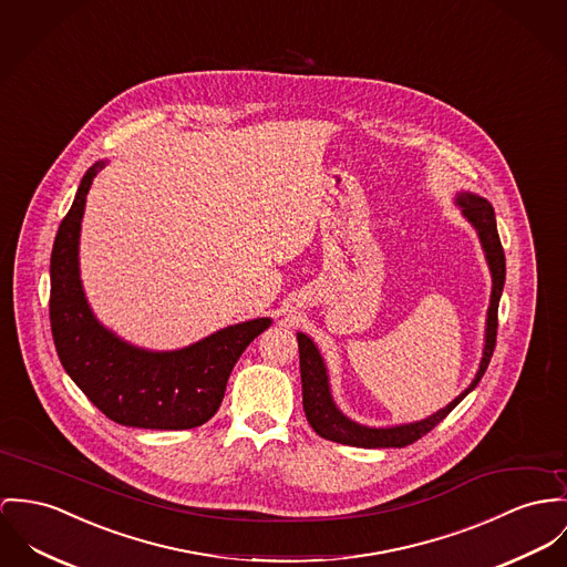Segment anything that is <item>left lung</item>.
I'll use <instances>...</instances> for the list:
<instances>
[{
	"mask_svg": "<svg viewBox=\"0 0 567 567\" xmlns=\"http://www.w3.org/2000/svg\"><path fill=\"white\" fill-rule=\"evenodd\" d=\"M460 205L464 209V216L473 221V226L480 233L481 244L485 250V259L489 262L492 271V300H489V310H487V330H485V348H483V360H481L477 378L473 384L462 392L455 401H451L444 410L436 412L434 416L410 423V425H399V427H389V430H369L358 423H351L346 419L337 405L332 403L330 389H328V375L323 360L319 355L312 341L298 334V348H300V373H302V401H305V412L310 427L326 440L341 442V444H351V446H362V449H389V446H408L416 442L419 437L430 434L436 427L440 421L449 416V412L473 391L480 384L489 358L496 348V328H498V300L503 293L505 285V252L501 246V237L496 230V218L492 205L473 194H462Z\"/></svg>",
	"mask_w": 567,
	"mask_h": 567,
	"instance_id": "left-lung-1",
	"label": "left lung"
}]
</instances>
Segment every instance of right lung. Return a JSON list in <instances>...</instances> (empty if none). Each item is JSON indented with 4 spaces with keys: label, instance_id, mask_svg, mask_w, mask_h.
I'll use <instances>...</instances> for the list:
<instances>
[{
    "label": "right lung",
    "instance_id": "obj_1",
    "mask_svg": "<svg viewBox=\"0 0 567 567\" xmlns=\"http://www.w3.org/2000/svg\"><path fill=\"white\" fill-rule=\"evenodd\" d=\"M103 168L87 171L51 250L49 321L58 358L71 380L114 423L142 430H192L224 399L228 375L269 319L228 326L192 348L153 353L131 348L92 317L80 282L78 244L86 194Z\"/></svg>",
    "mask_w": 567,
    "mask_h": 567
}]
</instances>
